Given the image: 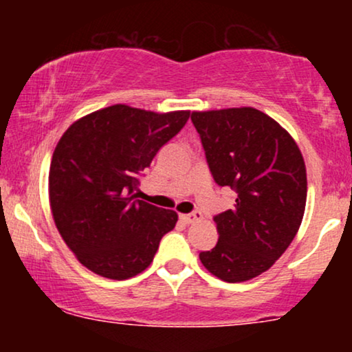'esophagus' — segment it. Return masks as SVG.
<instances>
[{
    "mask_svg": "<svg viewBox=\"0 0 352 352\" xmlns=\"http://www.w3.org/2000/svg\"><path fill=\"white\" fill-rule=\"evenodd\" d=\"M180 220L184 221V223H195V221H200L201 220V213L200 212H192V213H184V215H180Z\"/></svg>",
    "mask_w": 352,
    "mask_h": 352,
    "instance_id": "1",
    "label": "esophagus"
}]
</instances>
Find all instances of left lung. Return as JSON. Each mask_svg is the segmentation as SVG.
Here are the masks:
<instances>
[{
    "label": "left lung",
    "mask_w": 352,
    "mask_h": 352,
    "mask_svg": "<svg viewBox=\"0 0 352 352\" xmlns=\"http://www.w3.org/2000/svg\"><path fill=\"white\" fill-rule=\"evenodd\" d=\"M213 179L238 193L233 208L213 217L215 248L200 253L227 283L265 273L300 230L306 167L296 142L276 120L253 107L192 112Z\"/></svg>",
    "instance_id": "8db88e82"
}]
</instances>
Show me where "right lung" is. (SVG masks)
<instances>
[{
	"mask_svg": "<svg viewBox=\"0 0 352 352\" xmlns=\"http://www.w3.org/2000/svg\"><path fill=\"white\" fill-rule=\"evenodd\" d=\"M188 111L157 114L125 104L84 116L52 153L50 204L60 236L99 276L142 273L179 215L137 200L139 175L187 124Z\"/></svg>",
	"mask_w": 352,
	"mask_h": 352,
	"instance_id": "add662e5",
	"label": "right lung"
}]
</instances>
